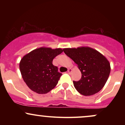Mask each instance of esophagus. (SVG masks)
Here are the masks:
<instances>
[{
  "mask_svg": "<svg viewBox=\"0 0 125 125\" xmlns=\"http://www.w3.org/2000/svg\"><path fill=\"white\" fill-rule=\"evenodd\" d=\"M72 69H71V68L68 69V70H67V72H68L69 73H71L72 72Z\"/></svg>",
  "mask_w": 125,
  "mask_h": 125,
  "instance_id": "esophagus-1",
  "label": "esophagus"
}]
</instances>
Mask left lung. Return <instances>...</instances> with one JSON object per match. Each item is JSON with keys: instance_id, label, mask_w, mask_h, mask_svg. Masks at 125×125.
Wrapping results in <instances>:
<instances>
[{"instance_id": "8db88e82", "label": "left lung", "mask_w": 125, "mask_h": 125, "mask_svg": "<svg viewBox=\"0 0 125 125\" xmlns=\"http://www.w3.org/2000/svg\"><path fill=\"white\" fill-rule=\"evenodd\" d=\"M63 50L77 64L81 72V80L73 81L77 91L84 96L99 92L106 83L110 72V63L106 58L99 52L87 46Z\"/></svg>"}]
</instances>
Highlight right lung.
Listing matches in <instances>:
<instances>
[{
  "label": "right lung",
  "instance_id": "obj_1",
  "mask_svg": "<svg viewBox=\"0 0 125 125\" xmlns=\"http://www.w3.org/2000/svg\"><path fill=\"white\" fill-rule=\"evenodd\" d=\"M63 51L61 48L41 47L23 57L19 63L20 71L24 82L32 91L45 94L56 86L62 73L52 62Z\"/></svg>",
  "mask_w": 125,
  "mask_h": 125
}]
</instances>
